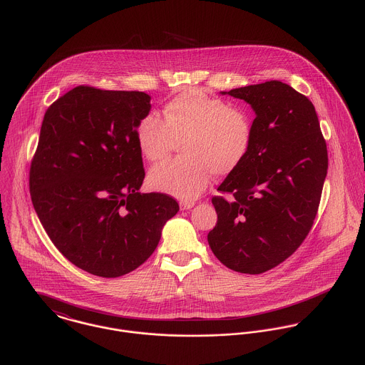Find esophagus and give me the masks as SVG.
Here are the masks:
<instances>
[{"label": "esophagus", "instance_id": "esophagus-1", "mask_svg": "<svg viewBox=\"0 0 365 365\" xmlns=\"http://www.w3.org/2000/svg\"><path fill=\"white\" fill-rule=\"evenodd\" d=\"M194 205H195V204H194V202H191V201H190V202H188V201H181V202H180V208H181V210L191 209Z\"/></svg>", "mask_w": 365, "mask_h": 365}]
</instances>
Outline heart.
I'll list each match as a JSON object with an SVG mask.
<instances>
[{
    "label": "heart",
    "instance_id": "b5f03b06",
    "mask_svg": "<svg viewBox=\"0 0 365 365\" xmlns=\"http://www.w3.org/2000/svg\"><path fill=\"white\" fill-rule=\"evenodd\" d=\"M145 113L135 129L138 148L148 161L170 156L175 142L180 158L163 163L149 173V185L182 201L195 200L212 173L232 174L247 158L255 139L250 113L207 93L188 88L173 97L163 110Z\"/></svg>",
    "mask_w": 365,
    "mask_h": 365
}]
</instances>
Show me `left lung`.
I'll use <instances>...</instances> for the list:
<instances>
[{
	"mask_svg": "<svg viewBox=\"0 0 365 365\" xmlns=\"http://www.w3.org/2000/svg\"><path fill=\"white\" fill-rule=\"evenodd\" d=\"M256 112L253 146L213 197L210 250L227 268L265 272L302 245L316 217L327 174V148L312 103L271 80L227 93Z\"/></svg>",
	"mask_w": 365,
	"mask_h": 365,
	"instance_id": "obj_1",
	"label": "left lung"
}]
</instances>
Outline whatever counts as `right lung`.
Segmentation results:
<instances>
[{"instance_id":"1","label":"right lung","mask_w":365,"mask_h":365,"mask_svg":"<svg viewBox=\"0 0 365 365\" xmlns=\"http://www.w3.org/2000/svg\"><path fill=\"white\" fill-rule=\"evenodd\" d=\"M150 108L146 93L78 86L45 113L29 170L32 204L57 250L90 274L136 269L180 209L167 194L139 192L135 129Z\"/></svg>"}]
</instances>
